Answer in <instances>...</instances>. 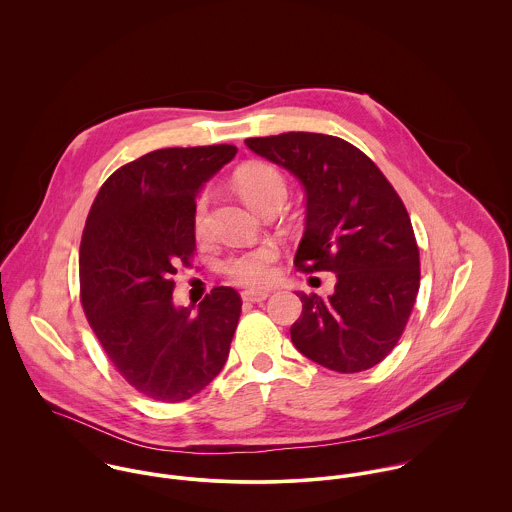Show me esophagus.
Here are the masks:
<instances>
[{"instance_id":"34e87169","label":"esophagus","mask_w":512,"mask_h":512,"mask_svg":"<svg viewBox=\"0 0 512 512\" xmlns=\"http://www.w3.org/2000/svg\"><path fill=\"white\" fill-rule=\"evenodd\" d=\"M268 292H262V290H244L242 292V299L244 301H250V303H258V301H264L268 299Z\"/></svg>"}]
</instances>
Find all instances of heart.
I'll return each mask as SVG.
<instances>
[{
	"instance_id": "heart-1",
	"label": "heart",
	"mask_w": 512,
	"mask_h": 512,
	"mask_svg": "<svg viewBox=\"0 0 512 512\" xmlns=\"http://www.w3.org/2000/svg\"><path fill=\"white\" fill-rule=\"evenodd\" d=\"M236 187L242 199L256 211H262L272 201H286L288 189L282 173L264 163H252L236 173ZM207 199L203 197L195 207V228L199 234L207 230ZM278 250L270 244L240 252L224 264L228 278L242 286H264L274 278V262Z\"/></svg>"
}]
</instances>
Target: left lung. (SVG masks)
<instances>
[{
    "label": "left lung",
    "mask_w": 512,
    "mask_h": 512,
    "mask_svg": "<svg viewBox=\"0 0 512 512\" xmlns=\"http://www.w3.org/2000/svg\"><path fill=\"white\" fill-rule=\"evenodd\" d=\"M244 144L303 187L295 266L337 278L329 297L297 292L295 349L337 372L378 365L398 343L420 288L418 244L398 193L361 149L335 136L288 132Z\"/></svg>",
    "instance_id": "left-lung-1"
}]
</instances>
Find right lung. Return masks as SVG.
<instances>
[{
  "instance_id": "right-lung-1",
  "label": "right lung",
  "mask_w": 512,
  "mask_h": 512,
  "mask_svg": "<svg viewBox=\"0 0 512 512\" xmlns=\"http://www.w3.org/2000/svg\"><path fill=\"white\" fill-rule=\"evenodd\" d=\"M234 146L155 149L114 171L80 242V297L118 372L159 402L199 394L228 359L240 295L219 286L199 307L173 303V274L195 250V199Z\"/></svg>"
}]
</instances>
